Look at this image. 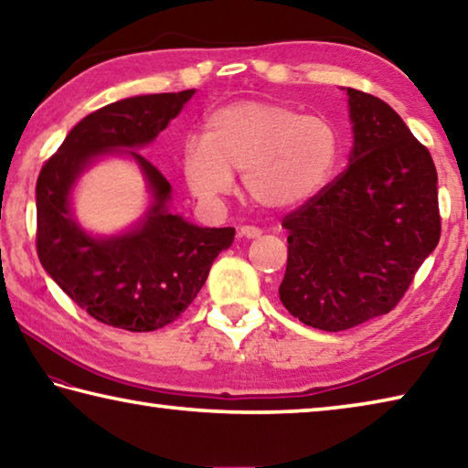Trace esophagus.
<instances>
[{"label":"esophagus","mask_w":468,"mask_h":468,"mask_svg":"<svg viewBox=\"0 0 468 468\" xmlns=\"http://www.w3.org/2000/svg\"><path fill=\"white\" fill-rule=\"evenodd\" d=\"M262 235L258 227H251V225H245L239 229V237H245V239H258V237Z\"/></svg>","instance_id":"34e87169"}]
</instances>
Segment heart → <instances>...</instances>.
Masks as SVG:
<instances>
[{"mask_svg": "<svg viewBox=\"0 0 468 468\" xmlns=\"http://www.w3.org/2000/svg\"><path fill=\"white\" fill-rule=\"evenodd\" d=\"M338 132L322 115L272 101H237L204 120V136L181 146V176L204 204L218 202L241 171L245 194L264 208H292L328 184L338 163Z\"/></svg>", "mask_w": 468, "mask_h": 468, "instance_id": "1", "label": "heart"}]
</instances>
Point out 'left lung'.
<instances>
[{
    "label": "left lung",
    "mask_w": 468,
    "mask_h": 468,
    "mask_svg": "<svg viewBox=\"0 0 468 468\" xmlns=\"http://www.w3.org/2000/svg\"><path fill=\"white\" fill-rule=\"evenodd\" d=\"M346 97L348 167L282 218L289 258L281 301L326 332L396 307L441 231L430 150L382 99L355 89Z\"/></svg>",
    "instance_id": "8db88e82"
}]
</instances>
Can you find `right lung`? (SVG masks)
Instances as JSON below:
<instances>
[{"instance_id": "1", "label": "right lung", "mask_w": 468, "mask_h": 468, "mask_svg": "<svg viewBox=\"0 0 468 468\" xmlns=\"http://www.w3.org/2000/svg\"><path fill=\"white\" fill-rule=\"evenodd\" d=\"M192 90L142 94L86 115L37 179V253L66 295L107 326L150 332L176 322L200 292L235 229H202L171 215V184L138 150L176 120ZM125 154L154 196L141 223L122 236L94 238L71 217L77 177L101 155Z\"/></svg>"}]
</instances>
